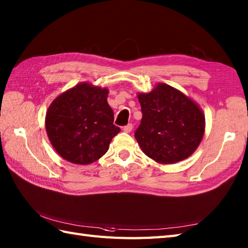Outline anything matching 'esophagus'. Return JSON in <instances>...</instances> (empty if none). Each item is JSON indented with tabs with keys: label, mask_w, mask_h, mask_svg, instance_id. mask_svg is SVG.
I'll return each mask as SVG.
<instances>
[{
	"label": "esophagus",
	"mask_w": 248,
	"mask_h": 248,
	"mask_svg": "<svg viewBox=\"0 0 248 248\" xmlns=\"http://www.w3.org/2000/svg\"><path fill=\"white\" fill-rule=\"evenodd\" d=\"M132 129H133V125H132V124H128L127 125H124V131L125 133H129V132H131V131H132Z\"/></svg>",
	"instance_id": "obj_1"
}]
</instances>
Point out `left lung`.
Segmentation results:
<instances>
[{
	"label": "left lung",
	"mask_w": 248,
	"mask_h": 248,
	"mask_svg": "<svg viewBox=\"0 0 248 248\" xmlns=\"http://www.w3.org/2000/svg\"><path fill=\"white\" fill-rule=\"evenodd\" d=\"M138 97L143 118L134 136L144 154L161 164L187 159L202 140V110L192 99L164 83Z\"/></svg>",
	"instance_id": "obj_1"
}]
</instances>
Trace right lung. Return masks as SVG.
Wrapping results in <instances>:
<instances>
[{
	"mask_svg": "<svg viewBox=\"0 0 248 248\" xmlns=\"http://www.w3.org/2000/svg\"><path fill=\"white\" fill-rule=\"evenodd\" d=\"M107 88L81 83L60 94L48 108L46 130L53 148L73 164L87 165L108 150L120 129L113 124Z\"/></svg>",
	"mask_w": 248,
	"mask_h": 248,
	"instance_id": "obj_1",
	"label": "right lung"
}]
</instances>
